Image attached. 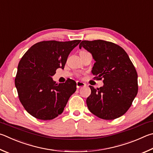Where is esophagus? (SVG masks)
<instances>
[{
	"instance_id": "1",
	"label": "esophagus",
	"mask_w": 153,
	"mask_h": 153,
	"mask_svg": "<svg viewBox=\"0 0 153 153\" xmlns=\"http://www.w3.org/2000/svg\"><path fill=\"white\" fill-rule=\"evenodd\" d=\"M85 85V84H84V83H83L82 82H78L77 81L76 82V86H77V88H81L82 87H84V86Z\"/></svg>"
}]
</instances>
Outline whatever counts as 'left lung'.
<instances>
[{
  "mask_svg": "<svg viewBox=\"0 0 153 153\" xmlns=\"http://www.w3.org/2000/svg\"><path fill=\"white\" fill-rule=\"evenodd\" d=\"M90 52L96 61L91 73L103 79L104 85L95 89L86 100L90 112L104 120L120 117L131 106L138 93V75L126 52L116 44L104 40L82 41L79 48Z\"/></svg>",
  "mask_w": 153,
  "mask_h": 153,
  "instance_id": "8db88e82",
  "label": "left lung"
}]
</instances>
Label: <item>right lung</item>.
Returning a JSON list of instances; mask_svg holds the SVG:
<instances>
[{
	"mask_svg": "<svg viewBox=\"0 0 153 153\" xmlns=\"http://www.w3.org/2000/svg\"><path fill=\"white\" fill-rule=\"evenodd\" d=\"M80 41H41L22 57L15 84L19 100L33 117L49 120L63 112L69 97L76 91V82L68 78L58 84L51 77L57 69L64 68L69 54Z\"/></svg>",
	"mask_w": 153,
	"mask_h": 153,
	"instance_id": "obj_1",
	"label": "right lung"
}]
</instances>
